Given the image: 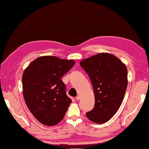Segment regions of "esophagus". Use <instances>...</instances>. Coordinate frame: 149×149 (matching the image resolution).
I'll return each mask as SVG.
<instances>
[{"label": "esophagus", "mask_w": 149, "mask_h": 149, "mask_svg": "<svg viewBox=\"0 0 149 149\" xmlns=\"http://www.w3.org/2000/svg\"><path fill=\"white\" fill-rule=\"evenodd\" d=\"M76 99H77V100H79L80 99V95H78V96L76 97Z\"/></svg>", "instance_id": "obj_1"}]
</instances>
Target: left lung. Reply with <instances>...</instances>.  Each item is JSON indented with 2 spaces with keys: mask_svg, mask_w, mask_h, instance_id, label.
I'll return each instance as SVG.
<instances>
[{
  "mask_svg": "<svg viewBox=\"0 0 149 149\" xmlns=\"http://www.w3.org/2000/svg\"><path fill=\"white\" fill-rule=\"evenodd\" d=\"M90 78L95 106L86 117L95 123L107 122L118 110L128 85L127 67L108 53H100L80 63Z\"/></svg>",
  "mask_w": 149,
  "mask_h": 149,
  "instance_id": "1",
  "label": "left lung"
}]
</instances>
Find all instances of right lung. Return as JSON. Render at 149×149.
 Returning <instances> with one entry per match:
<instances>
[{
    "label": "right lung",
    "mask_w": 149,
    "mask_h": 149,
    "mask_svg": "<svg viewBox=\"0 0 149 149\" xmlns=\"http://www.w3.org/2000/svg\"><path fill=\"white\" fill-rule=\"evenodd\" d=\"M75 64L72 60L42 56L33 61L22 74V90L27 107L36 119L47 126L63 119L72 100L61 78Z\"/></svg>",
    "instance_id": "obj_1"
}]
</instances>
